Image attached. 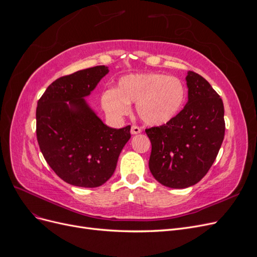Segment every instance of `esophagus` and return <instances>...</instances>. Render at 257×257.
I'll list each match as a JSON object with an SVG mask.
<instances>
[{
  "label": "esophagus",
  "instance_id": "obj_1",
  "mask_svg": "<svg viewBox=\"0 0 257 257\" xmlns=\"http://www.w3.org/2000/svg\"><path fill=\"white\" fill-rule=\"evenodd\" d=\"M139 133H142V128L139 127V126H137V125H133V126L131 127V134L136 135V134H139Z\"/></svg>",
  "mask_w": 257,
  "mask_h": 257
}]
</instances>
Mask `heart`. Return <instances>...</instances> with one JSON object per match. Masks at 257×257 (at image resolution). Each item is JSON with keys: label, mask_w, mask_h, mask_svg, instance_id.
<instances>
[{"label": "heart", "mask_w": 257, "mask_h": 257, "mask_svg": "<svg viewBox=\"0 0 257 257\" xmlns=\"http://www.w3.org/2000/svg\"><path fill=\"white\" fill-rule=\"evenodd\" d=\"M183 82L164 74H135L124 76L116 90L103 93L102 105L112 118L128 113L130 104H136L141 120L152 126L173 121L181 111L185 100Z\"/></svg>", "instance_id": "obj_1"}]
</instances>
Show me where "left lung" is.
I'll list each match as a JSON object with an SVG mask.
<instances>
[{"label": "left lung", "mask_w": 257, "mask_h": 257, "mask_svg": "<svg viewBox=\"0 0 257 257\" xmlns=\"http://www.w3.org/2000/svg\"><path fill=\"white\" fill-rule=\"evenodd\" d=\"M188 103L176 118L147 128L152 149L149 168L161 184L185 189L208 173L224 139L222 98L200 75L188 72Z\"/></svg>", "instance_id": "obj_1"}]
</instances>
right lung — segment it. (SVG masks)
Wrapping results in <instances>:
<instances>
[{"instance_id":"obj_1","label":"right lung","mask_w":257,"mask_h":257,"mask_svg":"<svg viewBox=\"0 0 257 257\" xmlns=\"http://www.w3.org/2000/svg\"><path fill=\"white\" fill-rule=\"evenodd\" d=\"M109 72L98 65L53 81L36 108V136L46 162L62 180L80 188H97L114 173L131 138V126L112 128L85 102Z\"/></svg>"}]
</instances>
